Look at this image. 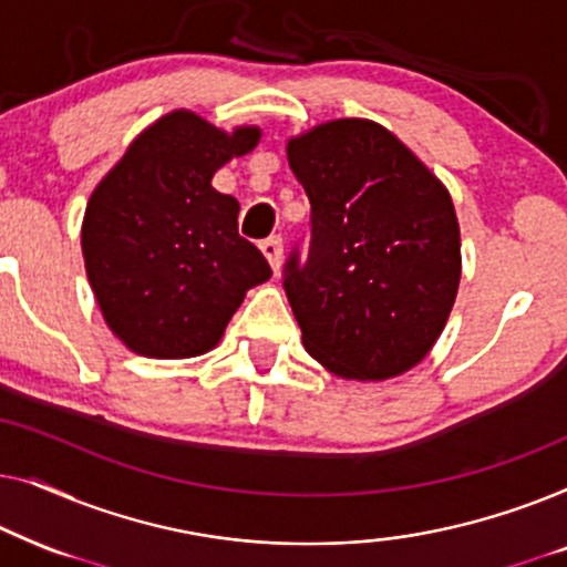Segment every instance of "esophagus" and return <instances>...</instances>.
I'll list each match as a JSON object with an SVG mask.
<instances>
[{"label":"esophagus","instance_id":"1","mask_svg":"<svg viewBox=\"0 0 567 567\" xmlns=\"http://www.w3.org/2000/svg\"><path fill=\"white\" fill-rule=\"evenodd\" d=\"M260 250L268 258L270 268H274V270L281 268V260H284V239L281 237H268L266 243L260 245Z\"/></svg>","mask_w":567,"mask_h":567}]
</instances>
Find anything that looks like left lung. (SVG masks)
Listing matches in <instances>:
<instances>
[{"label":"left lung","mask_w":567,"mask_h":567,"mask_svg":"<svg viewBox=\"0 0 567 567\" xmlns=\"http://www.w3.org/2000/svg\"><path fill=\"white\" fill-rule=\"evenodd\" d=\"M309 198V250L284 289L301 340L332 374L390 379L444 330L460 286V224L444 185L374 121L340 118L291 138Z\"/></svg>","instance_id":"left-lung-1"}]
</instances>
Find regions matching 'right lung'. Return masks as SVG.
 Segmentation results:
<instances>
[{
	"label": "right lung",
	"instance_id": "obj_1",
	"mask_svg": "<svg viewBox=\"0 0 567 567\" xmlns=\"http://www.w3.org/2000/svg\"><path fill=\"white\" fill-rule=\"evenodd\" d=\"M175 111L144 131L90 196L84 268L105 322L131 351L188 359L212 351L245 291L270 278L237 231V198L212 177L258 144Z\"/></svg>",
	"mask_w": 567,
	"mask_h": 567
}]
</instances>
